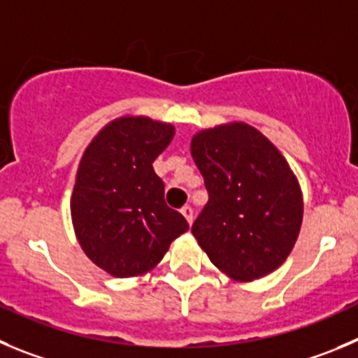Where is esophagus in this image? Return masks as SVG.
<instances>
[{"mask_svg":"<svg viewBox=\"0 0 358 358\" xmlns=\"http://www.w3.org/2000/svg\"><path fill=\"white\" fill-rule=\"evenodd\" d=\"M182 213H183V217H185V219H187V222H189V224H190V222H192V219H194V210H192V206L185 205L182 208Z\"/></svg>","mask_w":358,"mask_h":358,"instance_id":"34e87169","label":"esophagus"}]
</instances>
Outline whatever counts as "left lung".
I'll return each mask as SVG.
<instances>
[{"label":"left lung","mask_w":358,"mask_h":358,"mask_svg":"<svg viewBox=\"0 0 358 358\" xmlns=\"http://www.w3.org/2000/svg\"><path fill=\"white\" fill-rule=\"evenodd\" d=\"M208 201L192 235L210 262L238 280L282 265L302 224V194L279 150L245 123L219 125L192 139Z\"/></svg>","instance_id":"1"}]
</instances>
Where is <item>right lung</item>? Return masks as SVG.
<instances>
[{
  "label": "right lung",
  "mask_w": 358,
  "mask_h": 358,
  "mask_svg": "<svg viewBox=\"0 0 358 358\" xmlns=\"http://www.w3.org/2000/svg\"><path fill=\"white\" fill-rule=\"evenodd\" d=\"M175 136L169 123L120 118L103 127L79 164L70 212L90 259L115 277L148 272L189 229L164 201L153 160Z\"/></svg>",
  "instance_id": "obj_1"
}]
</instances>
